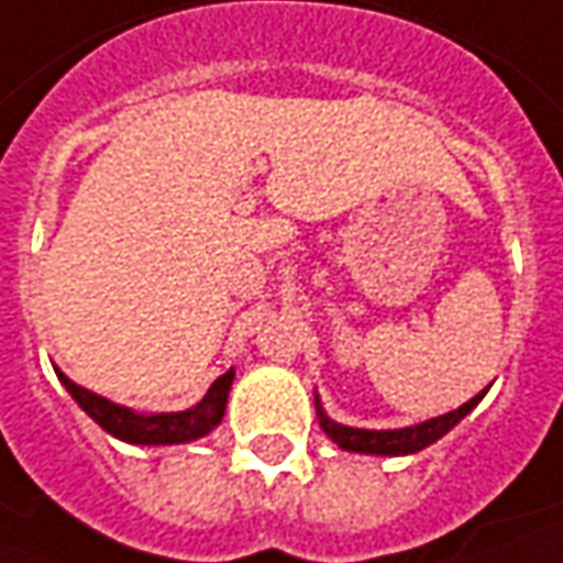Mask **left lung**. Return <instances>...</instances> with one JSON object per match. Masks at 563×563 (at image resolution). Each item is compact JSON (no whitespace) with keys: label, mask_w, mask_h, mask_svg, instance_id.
Listing matches in <instances>:
<instances>
[{"label":"left lung","mask_w":563,"mask_h":563,"mask_svg":"<svg viewBox=\"0 0 563 563\" xmlns=\"http://www.w3.org/2000/svg\"><path fill=\"white\" fill-rule=\"evenodd\" d=\"M485 396V393H482ZM482 396H475L466 405H460L457 411H448L442 418H432L418 427H405V430H356V427H341L335 420H329L320 408V427L325 435L344 451H360V454H384V457H396V454H415L420 448L432 445L435 439H442L451 427H457L460 420L473 411Z\"/></svg>","instance_id":"8db88e82"}]
</instances>
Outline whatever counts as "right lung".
Listing matches in <instances>:
<instances>
[{
    "instance_id": "1",
    "label": "right lung",
    "mask_w": 563,
    "mask_h": 563,
    "mask_svg": "<svg viewBox=\"0 0 563 563\" xmlns=\"http://www.w3.org/2000/svg\"><path fill=\"white\" fill-rule=\"evenodd\" d=\"M57 377L90 418L121 442H131V445H176V442H191V439L207 435L222 420L228 390H231V380H234V368L216 377L213 387L207 390V396L195 408L173 411V415H136L131 408H121V405L109 402L97 393L78 387L76 380H69L63 372H57Z\"/></svg>"
}]
</instances>
